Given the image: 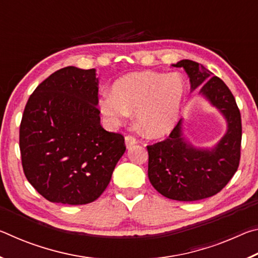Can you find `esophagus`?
<instances>
[{
    "label": "esophagus",
    "mask_w": 258,
    "mask_h": 258,
    "mask_svg": "<svg viewBox=\"0 0 258 258\" xmlns=\"http://www.w3.org/2000/svg\"><path fill=\"white\" fill-rule=\"evenodd\" d=\"M125 143H126V147L127 148H131L134 145H137L138 143V140L135 139L133 135H126L125 137Z\"/></svg>",
    "instance_id": "esophagus-1"
}]
</instances>
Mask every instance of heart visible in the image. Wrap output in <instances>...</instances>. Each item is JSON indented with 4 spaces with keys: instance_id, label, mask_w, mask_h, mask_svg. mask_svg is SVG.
Segmentation results:
<instances>
[{
    "instance_id": "1",
    "label": "heart",
    "mask_w": 258,
    "mask_h": 258,
    "mask_svg": "<svg viewBox=\"0 0 258 258\" xmlns=\"http://www.w3.org/2000/svg\"><path fill=\"white\" fill-rule=\"evenodd\" d=\"M185 83L178 74L138 72L117 80L102 93L99 108L109 123L118 125L135 110V120L150 138L168 134L177 123Z\"/></svg>"
}]
</instances>
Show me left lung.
Listing matches in <instances>:
<instances>
[{
    "instance_id": "obj_1",
    "label": "left lung",
    "mask_w": 258,
    "mask_h": 258,
    "mask_svg": "<svg viewBox=\"0 0 258 258\" xmlns=\"http://www.w3.org/2000/svg\"><path fill=\"white\" fill-rule=\"evenodd\" d=\"M192 90L200 85L203 94L223 113L228 131L211 150L197 149L185 141L180 120L164 141L147 146L148 176L155 189L166 198L195 202L216 195L237 172L241 149V116L225 83L192 60H181Z\"/></svg>"
}]
</instances>
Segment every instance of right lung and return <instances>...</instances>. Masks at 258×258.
Wrapping results in <instances>:
<instances>
[{
	"instance_id": "obj_1",
	"label": "right lung",
	"mask_w": 258,
	"mask_h": 258,
	"mask_svg": "<svg viewBox=\"0 0 258 258\" xmlns=\"http://www.w3.org/2000/svg\"><path fill=\"white\" fill-rule=\"evenodd\" d=\"M95 69L73 66L43 81L19 130L25 176L51 203L85 205L106 190L126 150L124 137L100 124Z\"/></svg>"
}]
</instances>
